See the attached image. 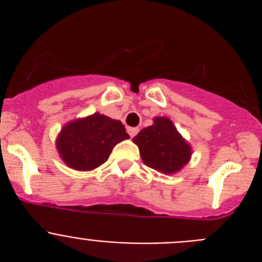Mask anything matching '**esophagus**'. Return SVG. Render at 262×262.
<instances>
[{"label":"esophagus","instance_id":"34e87169","mask_svg":"<svg viewBox=\"0 0 262 262\" xmlns=\"http://www.w3.org/2000/svg\"><path fill=\"white\" fill-rule=\"evenodd\" d=\"M127 133H128V135L131 138H134L139 133V128H136V127H129V128H127Z\"/></svg>","mask_w":262,"mask_h":262}]
</instances>
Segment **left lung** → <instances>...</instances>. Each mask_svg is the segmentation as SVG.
<instances>
[{"label": "left lung", "instance_id": "left-lung-1", "mask_svg": "<svg viewBox=\"0 0 262 262\" xmlns=\"http://www.w3.org/2000/svg\"><path fill=\"white\" fill-rule=\"evenodd\" d=\"M133 142L143 163L164 174L180 172L191 159V145L166 117H155L154 124L143 128Z\"/></svg>", "mask_w": 262, "mask_h": 262}]
</instances>
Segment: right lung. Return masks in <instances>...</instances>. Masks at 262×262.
Masks as SVG:
<instances>
[{"label": "right lung", "instance_id": "obj_1", "mask_svg": "<svg viewBox=\"0 0 262 262\" xmlns=\"http://www.w3.org/2000/svg\"><path fill=\"white\" fill-rule=\"evenodd\" d=\"M128 138L120 120L94 113L64 124L57 134L56 149L67 166L89 172L106 163L113 148Z\"/></svg>", "mask_w": 262, "mask_h": 262}]
</instances>
